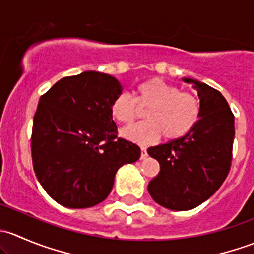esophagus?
Instances as JSON below:
<instances>
[{
    "label": "esophagus",
    "instance_id": "34e87169",
    "mask_svg": "<svg viewBox=\"0 0 254 254\" xmlns=\"http://www.w3.org/2000/svg\"><path fill=\"white\" fill-rule=\"evenodd\" d=\"M146 156H147V151H146V147L141 146V156H140V158L143 160V158H146Z\"/></svg>",
    "mask_w": 254,
    "mask_h": 254
}]
</instances>
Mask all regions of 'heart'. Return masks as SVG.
<instances>
[{
	"label": "heart",
	"mask_w": 254,
	"mask_h": 254,
	"mask_svg": "<svg viewBox=\"0 0 254 254\" xmlns=\"http://www.w3.org/2000/svg\"><path fill=\"white\" fill-rule=\"evenodd\" d=\"M135 98L120 93L113 99L111 113L117 122L130 125L146 109V122L123 130V136L147 145L163 135L173 141L188 135L199 123L201 107L198 97L182 92L178 87L160 78H150L136 87Z\"/></svg>",
	"instance_id": "heart-1"
}]
</instances>
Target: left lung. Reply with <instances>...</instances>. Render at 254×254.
I'll use <instances>...</instances> for the list:
<instances>
[{
    "label": "left lung",
    "instance_id": "left-lung-1",
    "mask_svg": "<svg viewBox=\"0 0 254 254\" xmlns=\"http://www.w3.org/2000/svg\"><path fill=\"white\" fill-rule=\"evenodd\" d=\"M193 83L201 115L186 136L147 148L158 161L160 173L148 183L153 200L166 209L186 211L200 205L221 187L231 168L235 117L219 91L203 82Z\"/></svg>",
    "mask_w": 254,
    "mask_h": 254
}]
</instances>
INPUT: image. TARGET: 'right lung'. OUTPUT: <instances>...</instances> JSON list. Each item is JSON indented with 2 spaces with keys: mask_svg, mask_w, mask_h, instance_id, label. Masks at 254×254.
<instances>
[{
  "mask_svg": "<svg viewBox=\"0 0 254 254\" xmlns=\"http://www.w3.org/2000/svg\"><path fill=\"white\" fill-rule=\"evenodd\" d=\"M122 91L113 76L86 71L61 78L40 97L30 142L33 167L60 205L83 209L102 203L117 171L139 160L141 150L118 137L111 113Z\"/></svg>",
  "mask_w": 254,
  "mask_h": 254,
  "instance_id": "1",
  "label": "right lung"
}]
</instances>
